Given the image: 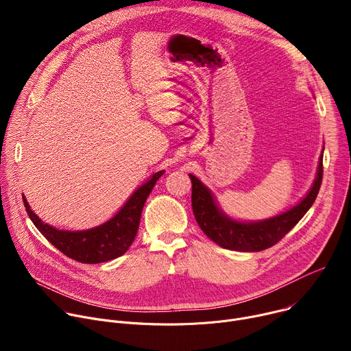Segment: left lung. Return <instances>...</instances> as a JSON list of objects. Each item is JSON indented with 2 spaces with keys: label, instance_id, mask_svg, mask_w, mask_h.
Instances as JSON below:
<instances>
[{
  "label": "left lung",
  "instance_id": "left-lung-1",
  "mask_svg": "<svg viewBox=\"0 0 351 351\" xmlns=\"http://www.w3.org/2000/svg\"><path fill=\"white\" fill-rule=\"evenodd\" d=\"M322 175L324 165L321 156L317 179L306 198L287 213L257 223H241L225 217L215 206L210 190L195 176L190 175L193 183V213L198 226L221 247L234 252H263L280 241L311 208L322 183Z\"/></svg>",
  "mask_w": 351,
  "mask_h": 351
}]
</instances>
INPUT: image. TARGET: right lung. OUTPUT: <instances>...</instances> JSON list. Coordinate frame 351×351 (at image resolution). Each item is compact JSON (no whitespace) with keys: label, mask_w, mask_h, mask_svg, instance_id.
<instances>
[{"label":"right lung","mask_w":351,"mask_h":351,"mask_svg":"<svg viewBox=\"0 0 351 351\" xmlns=\"http://www.w3.org/2000/svg\"><path fill=\"white\" fill-rule=\"evenodd\" d=\"M162 175L164 171L154 173L152 179L138 187L122 210L107 223L83 232L58 230L41 222V219H38V217L30 210L26 198H22L26 213L34 226L62 254L83 264H98L121 257L128 252L138 230L145 199Z\"/></svg>","instance_id":"add662e5"}]
</instances>
